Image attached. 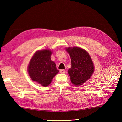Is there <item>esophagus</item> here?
<instances>
[{
  "instance_id": "obj_1",
  "label": "esophagus",
  "mask_w": 122,
  "mask_h": 122,
  "mask_svg": "<svg viewBox=\"0 0 122 122\" xmlns=\"http://www.w3.org/2000/svg\"><path fill=\"white\" fill-rule=\"evenodd\" d=\"M60 72L61 74H65L66 73V71L65 70H61L60 71Z\"/></svg>"
}]
</instances>
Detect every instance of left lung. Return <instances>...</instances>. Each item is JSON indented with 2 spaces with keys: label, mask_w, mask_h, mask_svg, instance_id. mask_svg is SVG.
Returning a JSON list of instances; mask_svg holds the SVG:
<instances>
[{
  "label": "left lung",
  "mask_w": 122,
  "mask_h": 122,
  "mask_svg": "<svg viewBox=\"0 0 122 122\" xmlns=\"http://www.w3.org/2000/svg\"><path fill=\"white\" fill-rule=\"evenodd\" d=\"M71 59L72 67L68 70L71 81L80 86L89 79L94 71L90 56L85 50L78 47L66 48Z\"/></svg>",
  "instance_id": "obj_1"
}]
</instances>
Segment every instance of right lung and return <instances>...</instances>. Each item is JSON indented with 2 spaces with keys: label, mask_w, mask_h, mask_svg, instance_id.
<instances>
[{
  "label": "right lung",
  "mask_w": 122,
  "mask_h": 122,
  "mask_svg": "<svg viewBox=\"0 0 122 122\" xmlns=\"http://www.w3.org/2000/svg\"><path fill=\"white\" fill-rule=\"evenodd\" d=\"M52 51L43 49L36 51L32 57L28 67V71L31 79L46 87L58 73L55 63L51 60Z\"/></svg>",
  "instance_id": "1"
}]
</instances>
